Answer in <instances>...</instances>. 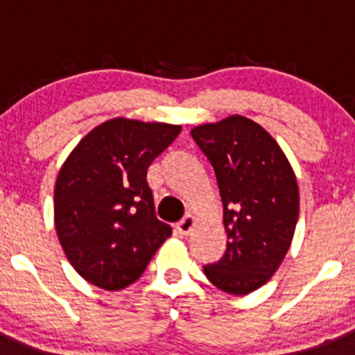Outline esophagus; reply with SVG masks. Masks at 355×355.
Instances as JSON below:
<instances>
[{
	"label": "esophagus",
	"instance_id": "1",
	"mask_svg": "<svg viewBox=\"0 0 355 355\" xmlns=\"http://www.w3.org/2000/svg\"><path fill=\"white\" fill-rule=\"evenodd\" d=\"M196 225H198V220H196L192 214H187V216H185L184 220L177 225V232L180 235H191L192 232H194Z\"/></svg>",
	"mask_w": 355,
	"mask_h": 355
}]
</instances>
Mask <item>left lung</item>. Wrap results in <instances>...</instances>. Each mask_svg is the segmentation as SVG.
Here are the masks:
<instances>
[{
    "mask_svg": "<svg viewBox=\"0 0 355 355\" xmlns=\"http://www.w3.org/2000/svg\"><path fill=\"white\" fill-rule=\"evenodd\" d=\"M216 173L227 250L204 266L216 288L245 295L263 287L287 256L299 218V185L273 135L242 114L191 130Z\"/></svg>",
    "mask_w": 355,
    "mask_h": 355,
    "instance_id": "left-lung-1",
    "label": "left lung"
}]
</instances>
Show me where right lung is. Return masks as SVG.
<instances>
[{"label": "right lung", "mask_w": 355, "mask_h": 355, "mask_svg": "<svg viewBox=\"0 0 355 355\" xmlns=\"http://www.w3.org/2000/svg\"><path fill=\"white\" fill-rule=\"evenodd\" d=\"M180 125L116 116L80 139L55 184V228L73 270L116 292L134 284L171 228L155 214L148 168Z\"/></svg>", "instance_id": "obj_1"}]
</instances>
